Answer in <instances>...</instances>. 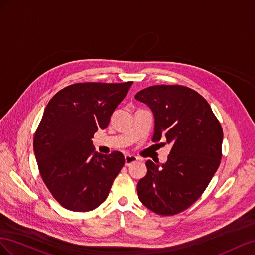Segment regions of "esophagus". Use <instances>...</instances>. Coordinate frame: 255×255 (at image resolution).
Returning <instances> with one entry per match:
<instances>
[{
    "instance_id": "esophagus-1",
    "label": "esophagus",
    "mask_w": 255,
    "mask_h": 255,
    "mask_svg": "<svg viewBox=\"0 0 255 255\" xmlns=\"http://www.w3.org/2000/svg\"><path fill=\"white\" fill-rule=\"evenodd\" d=\"M136 161H137V157H135L133 155H129V154L125 155V165L126 166L131 165L132 163H134Z\"/></svg>"
}]
</instances>
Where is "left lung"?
I'll return each mask as SVG.
<instances>
[{
	"label": "left lung",
	"mask_w": 255,
	"mask_h": 255,
	"mask_svg": "<svg viewBox=\"0 0 255 255\" xmlns=\"http://www.w3.org/2000/svg\"><path fill=\"white\" fill-rule=\"evenodd\" d=\"M135 99L154 114L152 142L172 144L165 163L147 160V173L136 186L144 206L162 216L190 207L207 188L222 157L223 131L212 108L199 93L181 85H154Z\"/></svg>",
	"instance_id": "obj_1"
}]
</instances>
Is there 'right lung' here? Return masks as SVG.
I'll use <instances>...</instances> for the list:
<instances>
[{
	"label": "right lung",
	"instance_id": "add662e5",
	"mask_svg": "<svg viewBox=\"0 0 255 255\" xmlns=\"http://www.w3.org/2000/svg\"><path fill=\"white\" fill-rule=\"evenodd\" d=\"M132 82L76 83L48 103L34 136V152L43 183L72 212H90L108 198L125 164L120 151H95L92 137L109 125Z\"/></svg>",
	"mask_w": 255,
	"mask_h": 255
}]
</instances>
